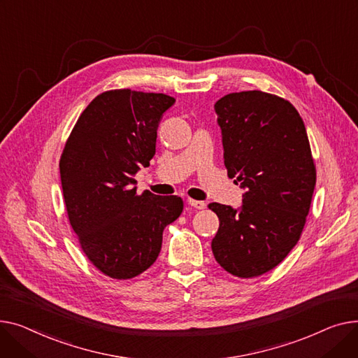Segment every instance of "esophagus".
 I'll use <instances>...</instances> for the list:
<instances>
[{"label":"esophagus","instance_id":"34e87169","mask_svg":"<svg viewBox=\"0 0 358 358\" xmlns=\"http://www.w3.org/2000/svg\"><path fill=\"white\" fill-rule=\"evenodd\" d=\"M187 203L191 205L192 208H195V209H203V208L206 206V203H205V202H202V201H196V199H191V198L187 199Z\"/></svg>","mask_w":358,"mask_h":358}]
</instances>
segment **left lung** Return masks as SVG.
Instances as JSON below:
<instances>
[{
	"instance_id": "obj_1",
	"label": "left lung",
	"mask_w": 358,
	"mask_h": 358,
	"mask_svg": "<svg viewBox=\"0 0 358 358\" xmlns=\"http://www.w3.org/2000/svg\"><path fill=\"white\" fill-rule=\"evenodd\" d=\"M228 178L245 189L243 206L218 202L213 253L241 279L275 268L299 241L317 182L305 124L293 105L263 91H243L215 103Z\"/></svg>"
}]
</instances>
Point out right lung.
Wrapping results in <instances>:
<instances>
[{
  "mask_svg": "<svg viewBox=\"0 0 358 358\" xmlns=\"http://www.w3.org/2000/svg\"><path fill=\"white\" fill-rule=\"evenodd\" d=\"M173 103L164 94L105 91L79 115L62 152L69 224L90 262L111 279H133L149 268L164 227L183 211L179 196L137 195L133 187L140 166H150L159 121Z\"/></svg>",
  "mask_w": 358,
  "mask_h": 358,
  "instance_id": "1",
  "label": "right lung"
}]
</instances>
